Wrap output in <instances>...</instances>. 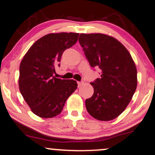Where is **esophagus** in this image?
I'll return each instance as SVG.
<instances>
[{
	"label": "esophagus",
	"mask_w": 155,
	"mask_h": 155,
	"mask_svg": "<svg viewBox=\"0 0 155 155\" xmlns=\"http://www.w3.org/2000/svg\"><path fill=\"white\" fill-rule=\"evenodd\" d=\"M77 84H78V86H79V87H81V85H82L83 84H84V82H83V81H78Z\"/></svg>",
	"instance_id": "34e87169"
}]
</instances>
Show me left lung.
I'll use <instances>...</instances> for the list:
<instances>
[{"label": "left lung", "instance_id": "8db88e82", "mask_svg": "<svg viewBox=\"0 0 155 155\" xmlns=\"http://www.w3.org/2000/svg\"><path fill=\"white\" fill-rule=\"evenodd\" d=\"M92 68L101 69V78L90 83L93 95L85 101L87 110L97 120L117 118L130 102L137 87V69L127 49L110 35L81 33L79 38Z\"/></svg>", "mask_w": 155, "mask_h": 155}]
</instances>
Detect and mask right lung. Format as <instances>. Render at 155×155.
Masks as SVG:
<instances>
[{"label": "right lung", "instance_id": "1", "mask_svg": "<svg viewBox=\"0 0 155 155\" xmlns=\"http://www.w3.org/2000/svg\"><path fill=\"white\" fill-rule=\"evenodd\" d=\"M79 33H49L37 40L19 65V88L31 111L41 118L61 113L65 101L77 88L73 79L54 77L65 49L76 43Z\"/></svg>", "mask_w": 155, "mask_h": 155}]
</instances>
